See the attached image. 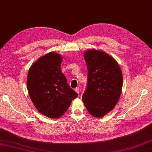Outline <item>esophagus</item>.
Segmentation results:
<instances>
[{"mask_svg": "<svg viewBox=\"0 0 152 152\" xmlns=\"http://www.w3.org/2000/svg\"><path fill=\"white\" fill-rule=\"evenodd\" d=\"M75 90V91L77 94L80 93V88L79 87H76Z\"/></svg>", "mask_w": 152, "mask_h": 152, "instance_id": "esophagus-1", "label": "esophagus"}]
</instances>
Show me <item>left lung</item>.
I'll return each mask as SVG.
<instances>
[{
  "instance_id": "1",
  "label": "left lung",
  "mask_w": 152,
  "mask_h": 152,
  "mask_svg": "<svg viewBox=\"0 0 152 152\" xmlns=\"http://www.w3.org/2000/svg\"><path fill=\"white\" fill-rule=\"evenodd\" d=\"M87 66V87L82 96L87 110L102 118L114 109L122 93L123 77L116 60L103 50L84 52Z\"/></svg>"
}]
</instances>
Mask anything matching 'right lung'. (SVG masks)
I'll return each instance as SVG.
<instances>
[{"mask_svg":"<svg viewBox=\"0 0 152 152\" xmlns=\"http://www.w3.org/2000/svg\"><path fill=\"white\" fill-rule=\"evenodd\" d=\"M62 56L50 52L41 56L28 70L27 89L37 111L48 118L64 115L77 94L61 70Z\"/></svg>","mask_w":152,"mask_h":152,"instance_id":"right-lung-1","label":"right lung"}]
</instances>
